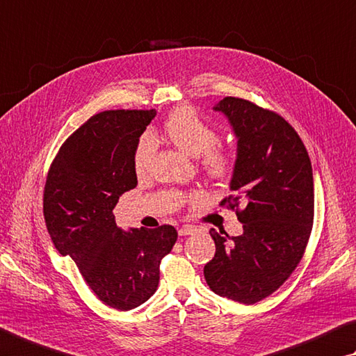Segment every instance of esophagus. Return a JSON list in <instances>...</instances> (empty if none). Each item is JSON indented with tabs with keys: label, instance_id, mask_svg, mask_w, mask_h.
<instances>
[{
	"label": "esophagus",
	"instance_id": "1",
	"mask_svg": "<svg viewBox=\"0 0 356 356\" xmlns=\"http://www.w3.org/2000/svg\"><path fill=\"white\" fill-rule=\"evenodd\" d=\"M193 234H196V227H191V225H184V227L179 229L180 236H186V235H193Z\"/></svg>",
	"mask_w": 356,
	"mask_h": 356
}]
</instances>
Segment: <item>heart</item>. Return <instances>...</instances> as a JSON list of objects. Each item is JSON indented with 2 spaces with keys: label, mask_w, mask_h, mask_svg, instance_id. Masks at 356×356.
<instances>
[{
  "label": "heart",
  "mask_w": 356,
  "mask_h": 356,
  "mask_svg": "<svg viewBox=\"0 0 356 356\" xmlns=\"http://www.w3.org/2000/svg\"><path fill=\"white\" fill-rule=\"evenodd\" d=\"M163 131L174 146L191 157H199L200 165L210 177L224 179L234 171V154L224 147L215 146L219 141L218 131L200 118L193 107L182 106L172 111L165 120ZM154 152V140L149 135H143L134 152V170L138 176H143L149 170Z\"/></svg>",
  "instance_id": "1"
}]
</instances>
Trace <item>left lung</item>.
Here are the masks:
<instances>
[{"mask_svg": "<svg viewBox=\"0 0 356 356\" xmlns=\"http://www.w3.org/2000/svg\"><path fill=\"white\" fill-rule=\"evenodd\" d=\"M213 111L227 116L238 140L234 195L221 205L236 207L243 234L210 230L216 252L204 277L213 293L250 305L279 289L302 260L314 216L312 161L279 113L234 96ZM240 202L246 204L243 211Z\"/></svg>", "mask_w": 356, "mask_h": 356, "instance_id": "obj_1", "label": "left lung"}]
</instances>
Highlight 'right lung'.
<instances>
[{"instance_id":"right-lung-1","label":"right lung","mask_w":356,"mask_h":356,"mask_svg":"<svg viewBox=\"0 0 356 356\" xmlns=\"http://www.w3.org/2000/svg\"><path fill=\"white\" fill-rule=\"evenodd\" d=\"M156 113L92 116L60 146L44 184L43 215L56 249L73 258L99 300L120 312L156 293L161 258L177 241L172 225L124 232L113 215L122 193L137 186L135 146Z\"/></svg>"}]
</instances>
